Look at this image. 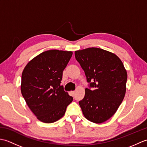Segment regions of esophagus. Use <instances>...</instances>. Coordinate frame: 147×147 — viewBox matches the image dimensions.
I'll list each match as a JSON object with an SVG mask.
<instances>
[{
  "label": "esophagus",
  "mask_w": 147,
  "mask_h": 147,
  "mask_svg": "<svg viewBox=\"0 0 147 147\" xmlns=\"http://www.w3.org/2000/svg\"><path fill=\"white\" fill-rule=\"evenodd\" d=\"M71 93V94H72V95H74V94H75V91H72Z\"/></svg>",
  "instance_id": "obj_1"
}]
</instances>
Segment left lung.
Here are the masks:
<instances>
[{
  "instance_id": "1",
  "label": "left lung",
  "mask_w": 147,
  "mask_h": 147,
  "mask_svg": "<svg viewBox=\"0 0 147 147\" xmlns=\"http://www.w3.org/2000/svg\"><path fill=\"white\" fill-rule=\"evenodd\" d=\"M74 54L90 83L79 102L83 114L92 123H104L115 113L125 96L126 70L116 55L102 49L88 48Z\"/></svg>"
}]
</instances>
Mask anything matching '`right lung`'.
Listing matches in <instances>:
<instances>
[{"instance_id":"right-lung-1","label":"right lung","mask_w":147,"mask_h":147,"mask_svg":"<svg viewBox=\"0 0 147 147\" xmlns=\"http://www.w3.org/2000/svg\"><path fill=\"white\" fill-rule=\"evenodd\" d=\"M71 51L50 50L31 60L21 76V91L30 110L43 123H52L64 115L73 97L61 86L62 72Z\"/></svg>"}]
</instances>
